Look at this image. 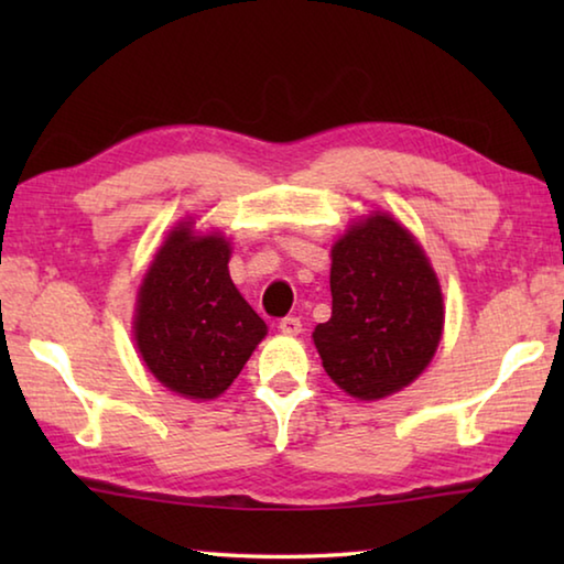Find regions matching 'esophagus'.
Returning a JSON list of instances; mask_svg holds the SVG:
<instances>
[{"mask_svg":"<svg viewBox=\"0 0 564 564\" xmlns=\"http://www.w3.org/2000/svg\"><path fill=\"white\" fill-rule=\"evenodd\" d=\"M279 330L283 333V336H299V333H301V321L293 318V316L283 318V321L279 323Z\"/></svg>","mask_w":564,"mask_h":564,"instance_id":"esophagus-1","label":"esophagus"}]
</instances>
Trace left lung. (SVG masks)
<instances>
[{"mask_svg":"<svg viewBox=\"0 0 564 564\" xmlns=\"http://www.w3.org/2000/svg\"><path fill=\"white\" fill-rule=\"evenodd\" d=\"M333 311L313 330L328 378L380 400L431 366L445 328L443 289L408 226L388 212L352 218L330 246Z\"/></svg>","mask_w":564,"mask_h":564,"instance_id":"8db88e82","label":"left lung"}]
</instances>
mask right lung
Masks as SVG:
<instances>
[{
  "label": "right lung",
  "instance_id": "add662e5",
  "mask_svg": "<svg viewBox=\"0 0 564 564\" xmlns=\"http://www.w3.org/2000/svg\"><path fill=\"white\" fill-rule=\"evenodd\" d=\"M186 216L151 256L133 305V346L171 393L216 400L269 333L228 273L231 238Z\"/></svg>",
  "mask_w": 564,
  "mask_h": 564
}]
</instances>
